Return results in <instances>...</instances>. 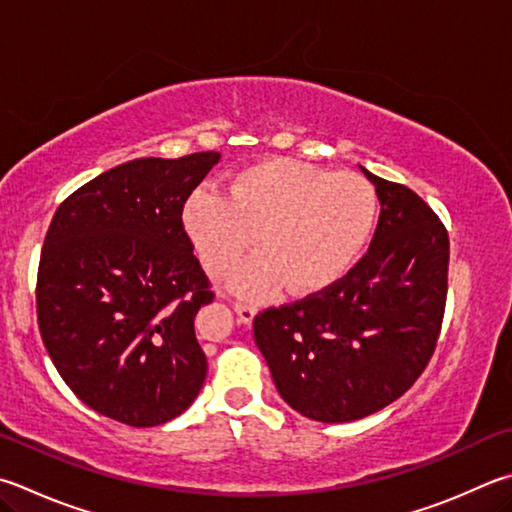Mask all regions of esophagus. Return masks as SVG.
<instances>
[{
	"mask_svg": "<svg viewBox=\"0 0 512 512\" xmlns=\"http://www.w3.org/2000/svg\"><path fill=\"white\" fill-rule=\"evenodd\" d=\"M232 309H235L239 322H244V324L253 322L255 313H257L255 306H253V304H246V302H235V304H232Z\"/></svg>",
	"mask_w": 512,
	"mask_h": 512,
	"instance_id": "1",
	"label": "esophagus"
}]
</instances>
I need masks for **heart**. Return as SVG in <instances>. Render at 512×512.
Here are the masks:
<instances>
[{
	"label": "heart",
	"instance_id": "b5f03b06",
	"mask_svg": "<svg viewBox=\"0 0 512 512\" xmlns=\"http://www.w3.org/2000/svg\"><path fill=\"white\" fill-rule=\"evenodd\" d=\"M378 217L376 192L353 172H329L295 159H268L235 174L228 197L194 192L183 224L210 275L230 277L241 295L322 291L345 277L367 248Z\"/></svg>",
	"mask_w": 512,
	"mask_h": 512
}]
</instances>
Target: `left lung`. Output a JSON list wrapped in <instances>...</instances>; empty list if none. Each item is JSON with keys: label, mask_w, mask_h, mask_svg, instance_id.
Returning <instances> with one entry per match:
<instances>
[{"label": "left lung", "mask_w": 512, "mask_h": 512, "mask_svg": "<svg viewBox=\"0 0 512 512\" xmlns=\"http://www.w3.org/2000/svg\"><path fill=\"white\" fill-rule=\"evenodd\" d=\"M380 201L367 255L304 300L253 320L284 401L306 418L349 423L410 389L439 340L448 295V230L416 192L360 167Z\"/></svg>", "instance_id": "1"}]
</instances>
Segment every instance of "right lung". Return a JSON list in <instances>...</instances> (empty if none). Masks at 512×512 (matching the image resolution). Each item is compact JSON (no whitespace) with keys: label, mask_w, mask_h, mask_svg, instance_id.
<instances>
[{"label":"right lung","mask_w":512,"mask_h":512,"mask_svg":"<svg viewBox=\"0 0 512 512\" xmlns=\"http://www.w3.org/2000/svg\"><path fill=\"white\" fill-rule=\"evenodd\" d=\"M221 159H134L60 203L37 268V324L82 403L132 427L183 414L208 371L194 318L215 300L183 206Z\"/></svg>","instance_id":"right-lung-1"}]
</instances>
